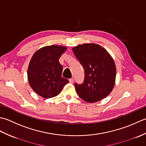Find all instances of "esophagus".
Masks as SVG:
<instances>
[{
  "label": "esophagus",
  "instance_id": "obj_1",
  "mask_svg": "<svg viewBox=\"0 0 146 146\" xmlns=\"http://www.w3.org/2000/svg\"><path fill=\"white\" fill-rule=\"evenodd\" d=\"M69 82L70 83H73L74 82V79L73 78H71L69 79Z\"/></svg>",
  "mask_w": 146,
  "mask_h": 146
}]
</instances>
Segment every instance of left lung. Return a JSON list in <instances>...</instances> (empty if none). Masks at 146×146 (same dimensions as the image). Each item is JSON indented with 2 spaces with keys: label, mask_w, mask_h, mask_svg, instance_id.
I'll return each instance as SVG.
<instances>
[{
  "label": "left lung",
  "mask_w": 146,
  "mask_h": 146,
  "mask_svg": "<svg viewBox=\"0 0 146 146\" xmlns=\"http://www.w3.org/2000/svg\"><path fill=\"white\" fill-rule=\"evenodd\" d=\"M74 55L84 69V81L74 84L79 96L88 103L99 102L110 94L115 84L116 67L106 50L95 43L74 46Z\"/></svg>",
  "instance_id": "obj_1"
}]
</instances>
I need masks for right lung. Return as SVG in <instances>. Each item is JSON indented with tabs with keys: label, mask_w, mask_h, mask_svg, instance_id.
<instances>
[{
	"label": "right lung",
	"mask_w": 146,
	"mask_h": 146,
	"mask_svg": "<svg viewBox=\"0 0 146 146\" xmlns=\"http://www.w3.org/2000/svg\"><path fill=\"white\" fill-rule=\"evenodd\" d=\"M64 46L50 45L36 52L28 65V79L32 90L45 99L57 96L69 80L62 77L58 60L66 51Z\"/></svg>",
	"instance_id": "add662e5"
}]
</instances>
